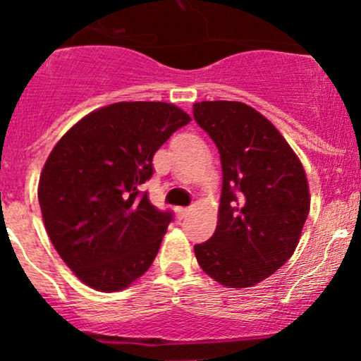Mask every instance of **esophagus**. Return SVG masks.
Instances as JSON below:
<instances>
[{"label": "esophagus", "mask_w": 361, "mask_h": 361, "mask_svg": "<svg viewBox=\"0 0 361 361\" xmlns=\"http://www.w3.org/2000/svg\"><path fill=\"white\" fill-rule=\"evenodd\" d=\"M176 217L178 219H185V217L188 216V209L187 207H176Z\"/></svg>", "instance_id": "1"}]
</instances>
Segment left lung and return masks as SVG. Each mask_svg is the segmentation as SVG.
Segmentation results:
<instances>
[{
	"label": "left lung",
	"instance_id": "1",
	"mask_svg": "<svg viewBox=\"0 0 361 361\" xmlns=\"http://www.w3.org/2000/svg\"><path fill=\"white\" fill-rule=\"evenodd\" d=\"M193 118L223 168L217 228L193 247L197 262L223 286H255L298 245L310 211L307 174L276 126L243 102H197Z\"/></svg>",
	"mask_w": 361,
	"mask_h": 361
}]
</instances>
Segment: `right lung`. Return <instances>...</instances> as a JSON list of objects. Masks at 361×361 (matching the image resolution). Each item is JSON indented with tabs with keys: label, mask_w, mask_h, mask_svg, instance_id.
<instances>
[{
	"label": "right lung",
	"mask_w": 361,
	"mask_h": 361,
	"mask_svg": "<svg viewBox=\"0 0 361 361\" xmlns=\"http://www.w3.org/2000/svg\"><path fill=\"white\" fill-rule=\"evenodd\" d=\"M188 123L168 102H116L82 118L51 150L39 180L42 219L87 286L125 290L152 265L173 212L154 207L140 185L157 149Z\"/></svg>",
	"instance_id": "obj_1"
}]
</instances>
